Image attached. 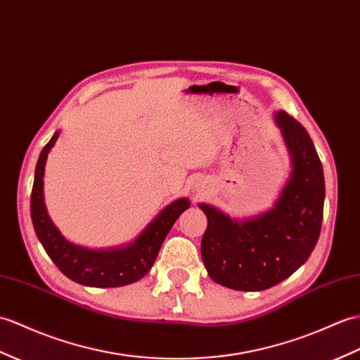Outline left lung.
I'll return each instance as SVG.
<instances>
[{"label":"left lung","instance_id":"left-lung-1","mask_svg":"<svg viewBox=\"0 0 360 360\" xmlns=\"http://www.w3.org/2000/svg\"><path fill=\"white\" fill-rule=\"evenodd\" d=\"M291 158L290 179L266 213L238 221L199 204L207 216L200 256L208 276L238 291H262L290 278L307 262L321 235L325 181L322 162L302 124L276 113Z\"/></svg>","mask_w":360,"mask_h":360}]
</instances>
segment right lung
I'll return each mask as SVG.
<instances>
[{
  "label": "right lung",
  "instance_id": "obj_1",
  "mask_svg": "<svg viewBox=\"0 0 360 360\" xmlns=\"http://www.w3.org/2000/svg\"><path fill=\"white\" fill-rule=\"evenodd\" d=\"M58 136H60V131H56L47 142L38 158L30 196L33 229L46 253L63 274L81 285L108 288L129 285L139 281L153 266L162 242L169 235L173 224L176 222L179 214L190 207L188 199L181 198L167 205L147 225L135 242L129 245L108 250H90L75 245L58 231L53 222L50 221L44 205V165L47 153L55 146Z\"/></svg>",
  "mask_w": 360,
  "mask_h": 360
}]
</instances>
